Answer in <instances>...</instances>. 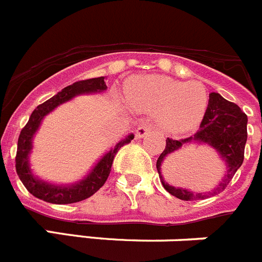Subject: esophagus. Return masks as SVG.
Listing matches in <instances>:
<instances>
[{
    "label": "esophagus",
    "mask_w": 262,
    "mask_h": 262,
    "mask_svg": "<svg viewBox=\"0 0 262 262\" xmlns=\"http://www.w3.org/2000/svg\"><path fill=\"white\" fill-rule=\"evenodd\" d=\"M149 131H151V127L147 126V124H142V126H139L138 128H136V136H138V138H143V136L147 135Z\"/></svg>",
    "instance_id": "34e87169"
}]
</instances>
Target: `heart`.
Instances as JSON below:
<instances>
[{
    "label": "heart",
    "instance_id": "1",
    "mask_svg": "<svg viewBox=\"0 0 262 262\" xmlns=\"http://www.w3.org/2000/svg\"><path fill=\"white\" fill-rule=\"evenodd\" d=\"M136 110L156 114L160 127L170 134L187 133L203 119L209 94L198 81L182 82L165 76L139 78L128 88Z\"/></svg>",
    "mask_w": 262,
    "mask_h": 262
}]
</instances>
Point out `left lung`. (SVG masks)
I'll return each instance as SVG.
<instances>
[{"instance_id":"obj_1","label":"left lung","mask_w":262,"mask_h":262,"mask_svg":"<svg viewBox=\"0 0 262 262\" xmlns=\"http://www.w3.org/2000/svg\"><path fill=\"white\" fill-rule=\"evenodd\" d=\"M247 122L248 118L244 111L236 105L224 99L221 94L211 93L209 98V106L206 110L200 128L193 136L181 140L166 139V145L163 154L157 159L156 168L159 172L163 186L168 193L182 201L205 200L209 196L221 193L230 184L236 170L242 166L244 161V148L247 143ZM191 141L207 142L214 146L227 163V174L225 180L218 185L214 192L209 193H191L184 189L170 187L165 184L161 176V166L166 159L178 150L182 145Z\"/></svg>"}]
</instances>
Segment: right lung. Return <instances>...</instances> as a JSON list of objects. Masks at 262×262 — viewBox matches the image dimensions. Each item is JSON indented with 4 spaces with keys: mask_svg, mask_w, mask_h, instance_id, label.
<instances>
[{
    "mask_svg": "<svg viewBox=\"0 0 262 262\" xmlns=\"http://www.w3.org/2000/svg\"><path fill=\"white\" fill-rule=\"evenodd\" d=\"M106 89H107V86H106L105 77L77 81L75 84L64 88L61 92H59L56 96L51 97L46 102L36 106L35 110L32 111L29 122L26 123V126L23 127L19 134V138H18L17 156H15V169H17L18 177L20 178L22 184L32 195L39 198V200L46 201V202L67 205V203H76L86 200L105 185L106 180L111 172V165H113L115 155L124 144H128L133 140L134 135H128L122 142L118 143L114 149H111L99 160L86 178H84L78 184L72 185V186H55V185L47 184V182H43L34 177L29 166V154L32 147V136L36 133V129H38L45 115H47L56 106L67 102L78 94L102 92Z\"/></svg>",
    "mask_w": 262,
    "mask_h": 262,
    "instance_id": "add662e5",
    "label": "right lung"
}]
</instances>
